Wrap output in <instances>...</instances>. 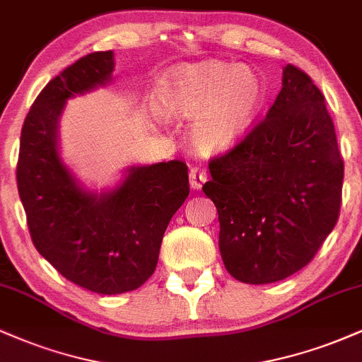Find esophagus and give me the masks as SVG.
I'll return each mask as SVG.
<instances>
[{
    "label": "esophagus",
    "instance_id": "esophagus-1",
    "mask_svg": "<svg viewBox=\"0 0 362 362\" xmlns=\"http://www.w3.org/2000/svg\"><path fill=\"white\" fill-rule=\"evenodd\" d=\"M206 180H207L206 168L199 167V165H194V167L190 168V187L195 190H199L202 185H204Z\"/></svg>",
    "mask_w": 362,
    "mask_h": 362
}]
</instances>
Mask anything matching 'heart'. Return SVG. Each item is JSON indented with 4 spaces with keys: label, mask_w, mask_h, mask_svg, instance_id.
Segmentation results:
<instances>
[{
    "label": "heart",
    "mask_w": 362,
    "mask_h": 362,
    "mask_svg": "<svg viewBox=\"0 0 362 362\" xmlns=\"http://www.w3.org/2000/svg\"><path fill=\"white\" fill-rule=\"evenodd\" d=\"M264 83L247 68L226 62H199L177 68L161 81L156 105L173 119H192L190 139L201 153L231 148L264 105Z\"/></svg>",
    "instance_id": "heart-1"
}]
</instances>
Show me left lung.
Returning <instances> with one entry per match:
<instances>
[{"instance_id": "obj_1", "label": "left lung", "mask_w": 362, "mask_h": 362, "mask_svg": "<svg viewBox=\"0 0 362 362\" xmlns=\"http://www.w3.org/2000/svg\"><path fill=\"white\" fill-rule=\"evenodd\" d=\"M202 190L218 209L226 271L269 284L308 265L337 224L344 160L325 97L288 64L265 119L211 158Z\"/></svg>"}]
</instances>
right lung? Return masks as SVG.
<instances>
[{
  "instance_id": "1",
  "label": "right lung",
  "mask_w": 362,
  "mask_h": 362,
  "mask_svg": "<svg viewBox=\"0 0 362 362\" xmlns=\"http://www.w3.org/2000/svg\"><path fill=\"white\" fill-rule=\"evenodd\" d=\"M112 51L91 52L52 78L25 117L16 185L37 252L66 279L100 294L138 289L155 272L170 219L189 195V168L172 160L132 167L100 197L86 192L57 153L68 98L105 85Z\"/></svg>"
}]
</instances>
